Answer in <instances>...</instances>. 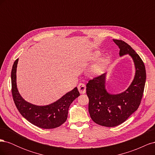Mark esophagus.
Here are the masks:
<instances>
[{
	"instance_id": "34e87169",
	"label": "esophagus",
	"mask_w": 155,
	"mask_h": 155,
	"mask_svg": "<svg viewBox=\"0 0 155 155\" xmlns=\"http://www.w3.org/2000/svg\"><path fill=\"white\" fill-rule=\"evenodd\" d=\"M78 88L79 92H80V94H85L86 92V86L85 84L83 83L79 84Z\"/></svg>"
}]
</instances>
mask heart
Masks as SVG:
<instances>
[{
	"instance_id": "b5f03b06",
	"label": "heart",
	"mask_w": 155,
	"mask_h": 155,
	"mask_svg": "<svg viewBox=\"0 0 155 155\" xmlns=\"http://www.w3.org/2000/svg\"><path fill=\"white\" fill-rule=\"evenodd\" d=\"M97 54H96L94 55V56H97ZM105 61H106V59L104 58H102L98 61L94 65L93 67L92 68V70H91L92 73L94 74H99L101 72L102 67H103V66H104V64H105Z\"/></svg>"
}]
</instances>
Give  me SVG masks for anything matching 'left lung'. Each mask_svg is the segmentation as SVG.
Here are the masks:
<instances>
[{
	"mask_svg": "<svg viewBox=\"0 0 155 155\" xmlns=\"http://www.w3.org/2000/svg\"><path fill=\"white\" fill-rule=\"evenodd\" d=\"M113 41L120 49V57L128 54L133 61L135 74L133 81L124 92L111 94L106 89L105 73L89 81L86 88L89 98L88 112L92 120L98 125L109 127L124 123L138 109L146 80L145 65L138 54L124 41Z\"/></svg>",
	"mask_w": 155,
	"mask_h": 155,
	"instance_id": "obj_1",
	"label": "left lung"
}]
</instances>
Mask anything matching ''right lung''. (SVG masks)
Listing matches in <instances>:
<instances>
[{
    "label": "right lung",
    "mask_w": 155,
    "mask_h": 155,
    "mask_svg": "<svg viewBox=\"0 0 155 155\" xmlns=\"http://www.w3.org/2000/svg\"><path fill=\"white\" fill-rule=\"evenodd\" d=\"M18 59L13 64L11 73L13 101L21 114L31 124L42 129H54L66 121L68 108L80 95L77 87L49 105H36L26 101L20 94L17 85V67Z\"/></svg>",
    "instance_id": "obj_1"
}]
</instances>
